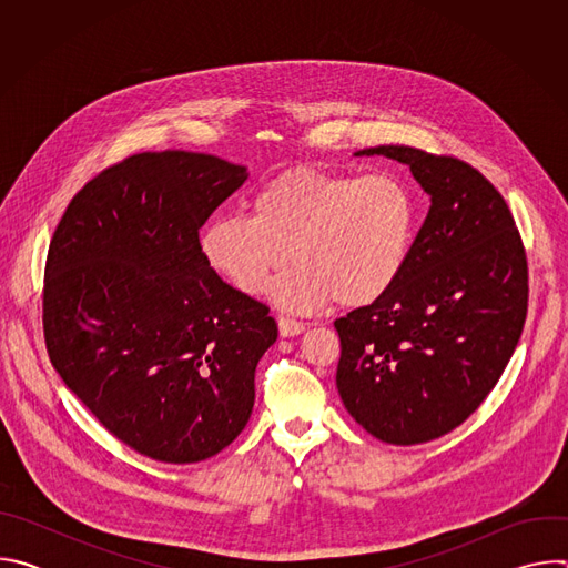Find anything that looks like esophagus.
<instances>
[{
	"instance_id": "obj_1",
	"label": "esophagus",
	"mask_w": 568,
	"mask_h": 568,
	"mask_svg": "<svg viewBox=\"0 0 568 568\" xmlns=\"http://www.w3.org/2000/svg\"><path fill=\"white\" fill-rule=\"evenodd\" d=\"M303 331H305V326H303L301 321L290 318V316H281L278 318V333H281V337H296Z\"/></svg>"
}]
</instances>
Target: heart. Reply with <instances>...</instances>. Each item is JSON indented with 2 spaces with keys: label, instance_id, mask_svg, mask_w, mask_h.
Here are the masks:
<instances>
[{
  "label": "heart",
  "instance_id": "heart-1",
  "mask_svg": "<svg viewBox=\"0 0 568 568\" xmlns=\"http://www.w3.org/2000/svg\"><path fill=\"white\" fill-rule=\"evenodd\" d=\"M416 204L397 178L296 169L265 184L252 217L220 215L200 235L206 265L237 292L256 296L290 261L272 298L294 312L335 301H379L407 265Z\"/></svg>",
  "mask_w": 568,
  "mask_h": 568
}]
</instances>
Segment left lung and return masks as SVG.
<instances>
[{"instance_id": "left-lung-1", "label": "left lung", "mask_w": 568, "mask_h": 568, "mask_svg": "<svg viewBox=\"0 0 568 568\" xmlns=\"http://www.w3.org/2000/svg\"><path fill=\"white\" fill-rule=\"evenodd\" d=\"M432 197L407 265L375 303L335 321L337 388L375 438L418 445L465 423L508 366L528 310V263L501 193L465 161L377 145Z\"/></svg>"}]
</instances>
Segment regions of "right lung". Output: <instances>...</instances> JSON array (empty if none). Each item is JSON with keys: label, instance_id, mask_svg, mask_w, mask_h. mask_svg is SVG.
Wrapping results in <instances>:
<instances>
[{"label": "right lung", "instance_id": "add662e5", "mask_svg": "<svg viewBox=\"0 0 568 568\" xmlns=\"http://www.w3.org/2000/svg\"><path fill=\"white\" fill-rule=\"evenodd\" d=\"M247 169L141 152L69 202L49 245L42 323L53 368L99 423L161 463L215 456L245 429L278 328L202 258L200 229Z\"/></svg>", "mask_w": 568, "mask_h": 568}]
</instances>
